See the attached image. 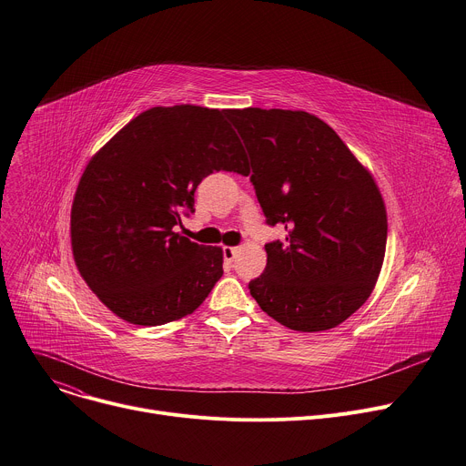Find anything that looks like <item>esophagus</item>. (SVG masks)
Masks as SVG:
<instances>
[{
  "label": "esophagus",
  "mask_w": 466,
  "mask_h": 466,
  "mask_svg": "<svg viewBox=\"0 0 466 466\" xmlns=\"http://www.w3.org/2000/svg\"><path fill=\"white\" fill-rule=\"evenodd\" d=\"M238 253H239V249L238 247H223V257H225V260L227 262H234V258L238 257Z\"/></svg>",
  "instance_id": "obj_1"
}]
</instances>
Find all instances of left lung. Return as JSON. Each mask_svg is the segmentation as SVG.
<instances>
[{
    "label": "left lung",
    "mask_w": 466,
    "mask_h": 466,
    "mask_svg": "<svg viewBox=\"0 0 466 466\" xmlns=\"http://www.w3.org/2000/svg\"><path fill=\"white\" fill-rule=\"evenodd\" d=\"M251 157L266 223L287 241L266 243L268 264L249 283L273 320L296 331L345 322L379 279L388 217L373 176L320 117L303 110H228Z\"/></svg>",
    "instance_id": "left-lung-1"
}]
</instances>
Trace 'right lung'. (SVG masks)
<instances>
[{"label":"right lung","instance_id":"right-lung-1","mask_svg":"<svg viewBox=\"0 0 466 466\" xmlns=\"http://www.w3.org/2000/svg\"><path fill=\"white\" fill-rule=\"evenodd\" d=\"M228 110L155 106L87 163L71 209V245L87 287L119 319L161 326L191 315L223 275L221 247L174 232L198 183L249 172Z\"/></svg>","mask_w":466,"mask_h":466}]
</instances>
